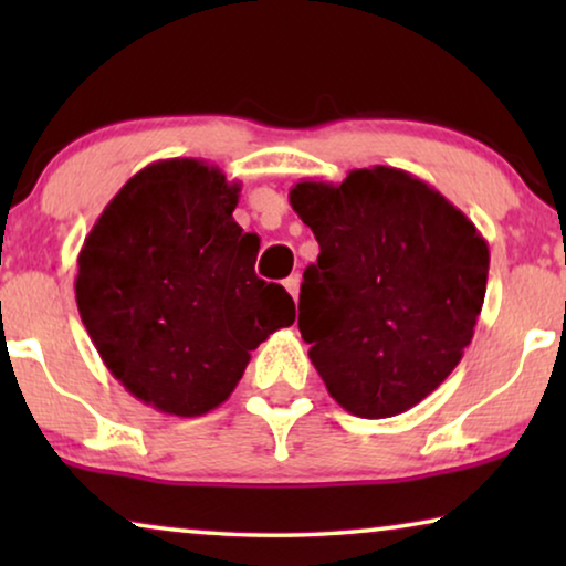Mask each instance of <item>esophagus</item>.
I'll return each instance as SVG.
<instances>
[{"mask_svg":"<svg viewBox=\"0 0 566 566\" xmlns=\"http://www.w3.org/2000/svg\"><path fill=\"white\" fill-rule=\"evenodd\" d=\"M283 285H285V291H289L293 298H298V289H301V275L298 273H293V275L285 277Z\"/></svg>","mask_w":566,"mask_h":566,"instance_id":"34e87169","label":"esophagus"}]
</instances>
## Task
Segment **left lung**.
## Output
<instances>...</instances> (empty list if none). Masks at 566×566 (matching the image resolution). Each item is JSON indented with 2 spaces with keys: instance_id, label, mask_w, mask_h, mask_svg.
<instances>
[{
  "instance_id": "8db88e82",
  "label": "left lung",
  "mask_w": 566,
  "mask_h": 566,
  "mask_svg": "<svg viewBox=\"0 0 566 566\" xmlns=\"http://www.w3.org/2000/svg\"><path fill=\"white\" fill-rule=\"evenodd\" d=\"M289 198L319 242L298 329L329 397L366 420L420 405L474 337L484 237L436 188L384 165L339 185L304 180Z\"/></svg>"
}]
</instances>
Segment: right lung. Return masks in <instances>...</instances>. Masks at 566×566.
I'll return each instance as SVG.
<instances>
[{
    "instance_id": "add662e5",
    "label": "right lung",
    "mask_w": 566,
    "mask_h": 566,
    "mask_svg": "<svg viewBox=\"0 0 566 566\" xmlns=\"http://www.w3.org/2000/svg\"><path fill=\"white\" fill-rule=\"evenodd\" d=\"M239 182L161 159L123 185L80 252V316L107 370L144 405L200 417L229 399L250 350L291 327L283 285L254 275Z\"/></svg>"
}]
</instances>
